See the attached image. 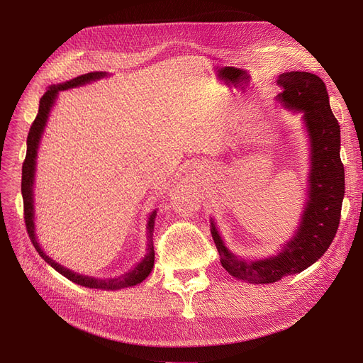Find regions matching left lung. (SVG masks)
Here are the masks:
<instances>
[{
    "label": "left lung",
    "instance_id": "left-lung-1",
    "mask_svg": "<svg viewBox=\"0 0 363 363\" xmlns=\"http://www.w3.org/2000/svg\"><path fill=\"white\" fill-rule=\"evenodd\" d=\"M279 100L303 111L312 145L309 200L296 237L279 255L264 260L244 262L228 252L212 222V237L223 268L237 279L255 284L277 282L309 268L331 245L341 218L345 197V166L340 159V125L330 107L327 86L309 72L278 76Z\"/></svg>",
    "mask_w": 363,
    "mask_h": 363
}]
</instances>
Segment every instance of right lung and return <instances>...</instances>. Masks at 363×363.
Returning <instances> with one entry per match:
<instances>
[{
	"label": "right lung",
	"instance_id": "add662e5",
	"mask_svg": "<svg viewBox=\"0 0 363 363\" xmlns=\"http://www.w3.org/2000/svg\"><path fill=\"white\" fill-rule=\"evenodd\" d=\"M106 76V73L103 72H91V73H85L78 76L72 81H67L62 85H54L50 86V89L43 95V99L40 101V110H38V114L35 121L30 125L29 133H28V150H26V157L22 166V196H23V216H25V225H26V231L29 234V238L35 247V250L40 253V256L48 263L51 264L52 268L60 272L63 277H66L67 279H70L74 284L84 285V287L88 289H100V290H119V289H126V287H132V285H137L140 282H143L151 272L152 266H155V247H152V230H155V218H156V212H152L148 220V253L147 256L141 260V263L138 266H135L130 272L119 277V278H113V279H97V278H91V277H84V275H78L72 272L70 269L63 268L62 264L55 263L54 260H51L43 250L40 244L36 241L35 237V225H33V194H32V185H33V174H35V159H36V150H38V144H40L41 135L44 132L45 123H47V118L50 108L57 97L59 91H65L73 86H79L84 85L86 82L100 79Z\"/></svg>",
	"mask_w": 363,
	"mask_h": 363
}]
</instances>
